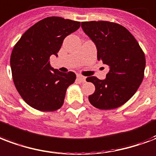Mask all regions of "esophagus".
<instances>
[{"label": "esophagus", "mask_w": 156, "mask_h": 156, "mask_svg": "<svg viewBox=\"0 0 156 156\" xmlns=\"http://www.w3.org/2000/svg\"><path fill=\"white\" fill-rule=\"evenodd\" d=\"M77 79H78L79 82H81V83H85V82H86V78H85L84 76L80 75V74L77 75Z\"/></svg>", "instance_id": "obj_1"}]
</instances>
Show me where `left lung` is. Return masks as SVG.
Instances as JSON below:
<instances>
[{
    "instance_id": "1",
    "label": "left lung",
    "mask_w": 156,
    "mask_h": 156,
    "mask_svg": "<svg viewBox=\"0 0 156 156\" xmlns=\"http://www.w3.org/2000/svg\"><path fill=\"white\" fill-rule=\"evenodd\" d=\"M84 33L97 49V59L109 65L104 80L88 77L96 90L89 101L100 110L123 105L136 93L144 78L146 58L132 33L123 26L108 21L82 22Z\"/></svg>"
}]
</instances>
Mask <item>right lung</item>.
<instances>
[{
	"mask_svg": "<svg viewBox=\"0 0 156 156\" xmlns=\"http://www.w3.org/2000/svg\"><path fill=\"white\" fill-rule=\"evenodd\" d=\"M79 27L78 21L47 17L28 28L15 44L10 56L12 76L18 92L28 105L41 111H55L63 105L66 90L74 83L76 74L53 69L49 59L58 55L64 39Z\"/></svg>",
	"mask_w": 156,
	"mask_h": 156,
	"instance_id": "right-lung-1",
	"label": "right lung"
}]
</instances>
